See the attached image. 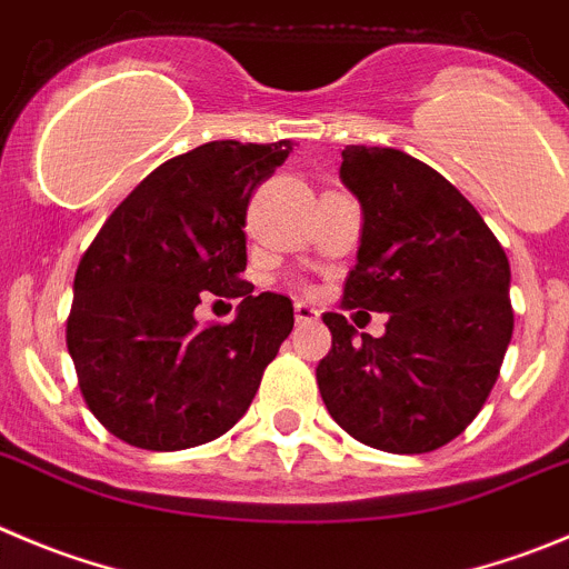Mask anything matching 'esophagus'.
<instances>
[{"instance_id":"1","label":"esophagus","mask_w":569,"mask_h":569,"mask_svg":"<svg viewBox=\"0 0 569 569\" xmlns=\"http://www.w3.org/2000/svg\"><path fill=\"white\" fill-rule=\"evenodd\" d=\"M295 320L297 326H311V322L320 320V311L309 306V302H295Z\"/></svg>"}]
</instances>
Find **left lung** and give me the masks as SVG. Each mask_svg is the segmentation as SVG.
<instances>
[{
  "label": "left lung",
  "instance_id": "obj_1",
  "mask_svg": "<svg viewBox=\"0 0 569 569\" xmlns=\"http://www.w3.org/2000/svg\"><path fill=\"white\" fill-rule=\"evenodd\" d=\"M339 177L365 212L342 309L390 317L376 339L322 315V401L365 446L435 452L475 421L500 376L513 333L508 254L471 201L410 153L348 146Z\"/></svg>",
  "mask_w": 569,
  "mask_h": 569
}]
</instances>
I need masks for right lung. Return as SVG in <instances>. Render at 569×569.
<instances>
[{
  "instance_id": "obj_1",
  "label": "right lung",
  "mask_w": 569,
  "mask_h": 569,
  "mask_svg": "<svg viewBox=\"0 0 569 569\" xmlns=\"http://www.w3.org/2000/svg\"><path fill=\"white\" fill-rule=\"evenodd\" d=\"M289 140L204 142L153 168L89 243L67 348L92 416L114 438L179 452L232 429L295 328V306L252 295L247 207ZM201 290L241 296L237 320L199 327Z\"/></svg>"
}]
</instances>
